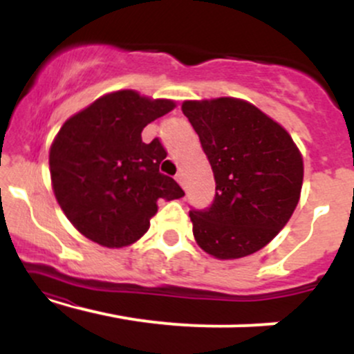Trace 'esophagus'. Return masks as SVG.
I'll use <instances>...</instances> for the list:
<instances>
[{
    "instance_id": "esophagus-1",
    "label": "esophagus",
    "mask_w": 354,
    "mask_h": 354,
    "mask_svg": "<svg viewBox=\"0 0 354 354\" xmlns=\"http://www.w3.org/2000/svg\"><path fill=\"white\" fill-rule=\"evenodd\" d=\"M174 178H176V181L178 183H180V185L183 186V185H185V174H183V171H180V173H176V176H174Z\"/></svg>"
}]
</instances>
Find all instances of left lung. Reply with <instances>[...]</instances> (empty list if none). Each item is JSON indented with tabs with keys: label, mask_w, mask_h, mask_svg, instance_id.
<instances>
[{
	"label": "left lung",
	"mask_w": 354,
	"mask_h": 354,
	"mask_svg": "<svg viewBox=\"0 0 354 354\" xmlns=\"http://www.w3.org/2000/svg\"><path fill=\"white\" fill-rule=\"evenodd\" d=\"M181 109L216 181L209 208L189 211L194 239L218 259L256 253L284 228L298 205L301 153L283 126L248 101H185Z\"/></svg>",
	"instance_id": "1"
}]
</instances>
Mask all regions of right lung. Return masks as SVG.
<instances>
[{"label":"right lung","mask_w":354,"mask_h":354,"mask_svg":"<svg viewBox=\"0 0 354 354\" xmlns=\"http://www.w3.org/2000/svg\"><path fill=\"white\" fill-rule=\"evenodd\" d=\"M176 106L133 89L101 96L71 116L50 149L55 196L76 230L106 248L140 239L158 211V200L185 191L160 173L166 149L158 138L146 145L141 131Z\"/></svg>","instance_id":"right-lung-1"}]
</instances>
